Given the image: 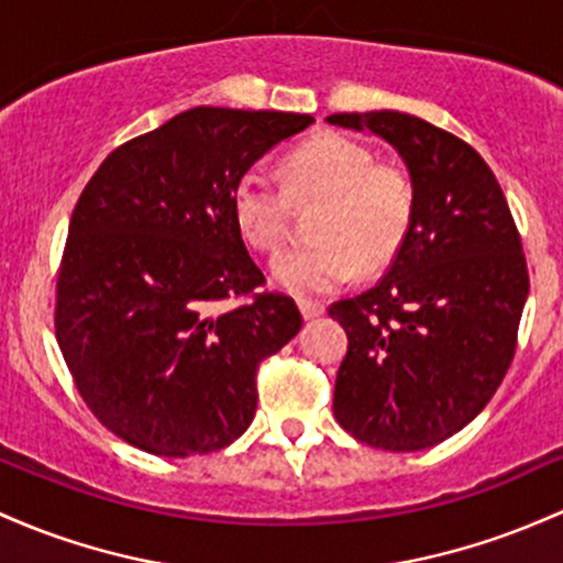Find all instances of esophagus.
Segmentation results:
<instances>
[{
    "label": "esophagus",
    "instance_id": "esophagus-1",
    "mask_svg": "<svg viewBox=\"0 0 563 563\" xmlns=\"http://www.w3.org/2000/svg\"><path fill=\"white\" fill-rule=\"evenodd\" d=\"M299 310H301V318H305V320H314V318H320V314L325 312V307L320 305V301L299 299Z\"/></svg>",
    "mask_w": 563,
    "mask_h": 563
}]
</instances>
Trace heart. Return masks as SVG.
Segmentation results:
<instances>
[{"instance_id": "obj_1", "label": "heart", "mask_w": 563, "mask_h": 563, "mask_svg": "<svg viewBox=\"0 0 563 563\" xmlns=\"http://www.w3.org/2000/svg\"><path fill=\"white\" fill-rule=\"evenodd\" d=\"M323 200L312 219L318 240L272 258V280L296 296H323L342 288L357 269L385 267L409 238L413 181L395 163H376L372 146L342 133H318L288 154L283 187L258 170L240 176L232 216L245 243L275 251L291 221V208Z\"/></svg>"}]
</instances>
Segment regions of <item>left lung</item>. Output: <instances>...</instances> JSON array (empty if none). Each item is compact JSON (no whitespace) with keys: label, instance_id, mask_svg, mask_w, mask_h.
Wrapping results in <instances>:
<instances>
[{"label":"left lung","instance_id":"8db88e82","mask_svg":"<svg viewBox=\"0 0 563 563\" xmlns=\"http://www.w3.org/2000/svg\"><path fill=\"white\" fill-rule=\"evenodd\" d=\"M404 157L413 221L387 275L329 307L347 331L333 417L361 443L419 452L471 424L516 352L527 258L489 165L456 135L400 111L331 114Z\"/></svg>","mask_w":563,"mask_h":563}]
</instances>
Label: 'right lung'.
<instances>
[{
    "mask_svg": "<svg viewBox=\"0 0 563 563\" xmlns=\"http://www.w3.org/2000/svg\"><path fill=\"white\" fill-rule=\"evenodd\" d=\"M310 114L195 107L117 146L69 221L55 339L98 422L157 456L219 452L256 413V372L301 329L232 216V189ZM227 298H249L227 308Z\"/></svg>",
    "mask_w": 563,
    "mask_h": 563,
    "instance_id": "right-lung-1",
    "label": "right lung"
}]
</instances>
